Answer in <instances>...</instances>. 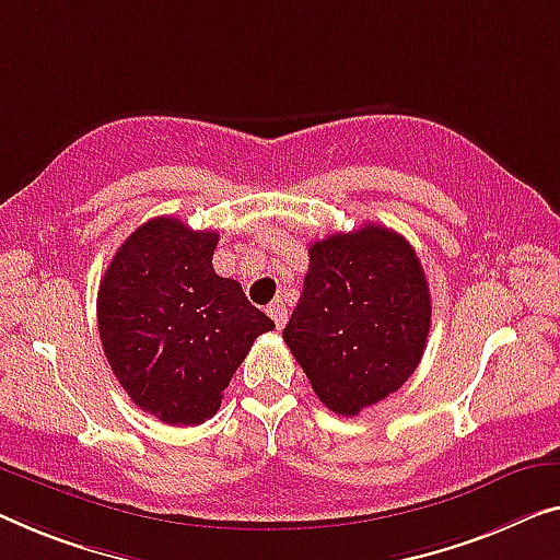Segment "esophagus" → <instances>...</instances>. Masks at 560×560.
Masks as SVG:
<instances>
[{"label":"esophagus","instance_id":"obj_1","mask_svg":"<svg viewBox=\"0 0 560 560\" xmlns=\"http://www.w3.org/2000/svg\"><path fill=\"white\" fill-rule=\"evenodd\" d=\"M266 312H269V316L273 319V324H277V329H281L283 324H287V306L283 304H279V302H273V304H269V308H266Z\"/></svg>","mask_w":560,"mask_h":560}]
</instances>
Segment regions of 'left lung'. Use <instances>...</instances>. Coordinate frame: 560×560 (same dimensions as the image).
<instances>
[{
    "instance_id": "left-lung-1",
    "label": "left lung",
    "mask_w": 560,
    "mask_h": 560,
    "mask_svg": "<svg viewBox=\"0 0 560 560\" xmlns=\"http://www.w3.org/2000/svg\"><path fill=\"white\" fill-rule=\"evenodd\" d=\"M430 287L410 241L377 223L314 241L283 341L331 412L354 417L412 377Z\"/></svg>"
}]
</instances>
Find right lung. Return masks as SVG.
I'll list each match as a JSON object with an SVG mask.
<instances>
[{"label": "right lung", "instance_id": "add662e5", "mask_svg": "<svg viewBox=\"0 0 560 560\" xmlns=\"http://www.w3.org/2000/svg\"><path fill=\"white\" fill-rule=\"evenodd\" d=\"M215 244V231L158 215L125 238L97 291L113 374L140 410L175 428L219 412L254 339L273 329L238 281L213 271Z\"/></svg>", "mask_w": 560, "mask_h": 560}]
</instances>
